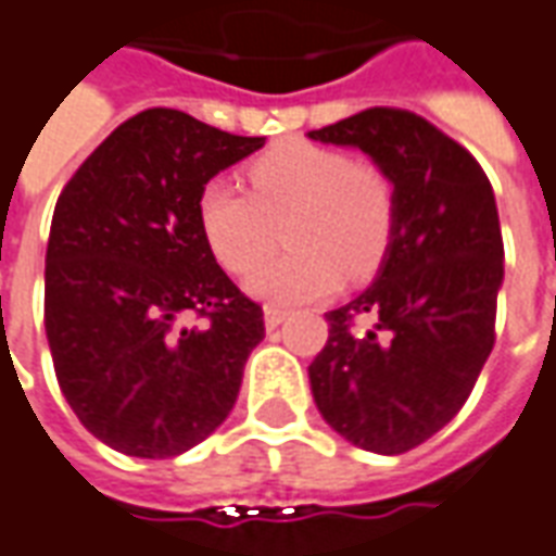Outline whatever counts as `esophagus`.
<instances>
[{"label": "esophagus", "mask_w": 556, "mask_h": 556, "mask_svg": "<svg viewBox=\"0 0 556 556\" xmlns=\"http://www.w3.org/2000/svg\"><path fill=\"white\" fill-rule=\"evenodd\" d=\"M263 317H266V329H278L285 324V312L275 308V305H266V308H263Z\"/></svg>", "instance_id": "34e87169"}]
</instances>
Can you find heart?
<instances>
[{
  "label": "heart",
  "instance_id": "obj_1",
  "mask_svg": "<svg viewBox=\"0 0 556 556\" xmlns=\"http://www.w3.org/2000/svg\"><path fill=\"white\" fill-rule=\"evenodd\" d=\"M248 193L208 181L197 217L217 263L244 275L277 247L286 227L291 251L248 278L256 300L305 305L332 296L342 278L381 269L396 236V190L384 168L336 148L290 139L244 168Z\"/></svg>",
  "mask_w": 556,
  "mask_h": 556
}]
</instances>
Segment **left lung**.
I'll use <instances>...</instances> for the list:
<instances>
[{
  "instance_id": "obj_1",
  "label": "left lung",
  "mask_w": 556,
  "mask_h": 556,
  "mask_svg": "<svg viewBox=\"0 0 556 556\" xmlns=\"http://www.w3.org/2000/svg\"><path fill=\"white\" fill-rule=\"evenodd\" d=\"M308 139L359 148L396 190L388 260L372 287L329 312L308 366L317 412L351 445L405 454L460 412L496 342L493 187L476 156L415 111L366 109Z\"/></svg>"
}]
</instances>
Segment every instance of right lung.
<instances>
[{"instance_id": "right-lung-1", "label": "right lung", "mask_w": 556, "mask_h": 556, "mask_svg": "<svg viewBox=\"0 0 556 556\" xmlns=\"http://www.w3.org/2000/svg\"><path fill=\"white\" fill-rule=\"evenodd\" d=\"M263 141L148 109L56 199L45 256L53 372L80 424L121 454L178 457L236 405L263 308L217 266L197 199ZM190 314L202 328L182 327Z\"/></svg>"}]
</instances>
